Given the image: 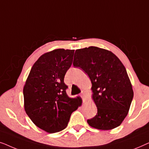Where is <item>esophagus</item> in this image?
Returning <instances> with one entry per match:
<instances>
[{"label":"esophagus","mask_w":149,"mask_h":149,"mask_svg":"<svg viewBox=\"0 0 149 149\" xmlns=\"http://www.w3.org/2000/svg\"><path fill=\"white\" fill-rule=\"evenodd\" d=\"M85 91H81V97H82V98L84 100V98H85Z\"/></svg>","instance_id":"obj_1"}]
</instances>
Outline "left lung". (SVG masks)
<instances>
[{
  "label": "left lung",
  "instance_id": "8db88e82",
  "mask_svg": "<svg viewBox=\"0 0 149 149\" xmlns=\"http://www.w3.org/2000/svg\"><path fill=\"white\" fill-rule=\"evenodd\" d=\"M73 66L81 68L92 83L96 115L87 123L98 130H109L121 125L134 97L125 66L111 52L96 47L75 51Z\"/></svg>",
  "mask_w": 149,
  "mask_h": 149
}]
</instances>
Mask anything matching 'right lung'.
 Listing matches in <instances>:
<instances>
[{
  "label": "right lung",
  "instance_id": "right-lung-1",
  "mask_svg": "<svg viewBox=\"0 0 149 149\" xmlns=\"http://www.w3.org/2000/svg\"><path fill=\"white\" fill-rule=\"evenodd\" d=\"M74 50L58 49L40 57L24 87V108L32 121L49 133L62 131L81 100L69 97L64 76L72 63Z\"/></svg>",
  "mask_w": 149,
  "mask_h": 149
}]
</instances>
